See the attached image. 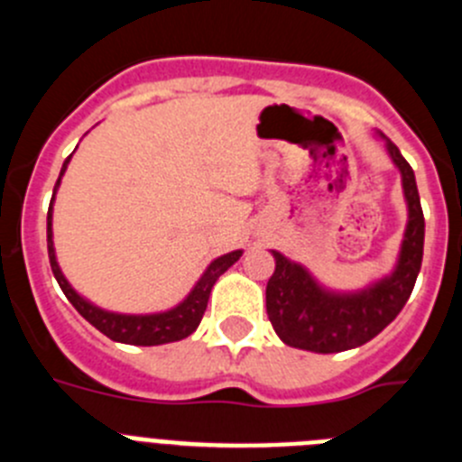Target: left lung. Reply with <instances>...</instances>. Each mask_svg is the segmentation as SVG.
Listing matches in <instances>:
<instances>
[{"label":"left lung","instance_id":"8db88e82","mask_svg":"<svg viewBox=\"0 0 462 462\" xmlns=\"http://www.w3.org/2000/svg\"><path fill=\"white\" fill-rule=\"evenodd\" d=\"M386 141L391 162L400 171L407 201V226L393 273L358 291H330L296 261L273 250L275 273L266 287V312L280 340L314 354H336L361 346L379 336L405 308L423 259L421 199L414 171L395 143Z\"/></svg>","mask_w":462,"mask_h":462}]
</instances>
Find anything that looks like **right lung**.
Wrapping results in <instances>:
<instances>
[{
  "instance_id": "right-lung-1",
  "label": "right lung",
  "mask_w": 462,
  "mask_h": 462,
  "mask_svg": "<svg viewBox=\"0 0 462 462\" xmlns=\"http://www.w3.org/2000/svg\"><path fill=\"white\" fill-rule=\"evenodd\" d=\"M71 157H67V162L62 164L60 171V178L55 182V189H52V201H55L57 187L62 180L64 171H67ZM52 201L48 208V259H51L52 275H55L57 284L64 291V296L69 298V303L79 310L80 317L89 321L97 330H101L106 337L110 340L122 342V345H138V346H154V345H166V342H178L185 340L187 336H191L199 324L203 319V312L208 308V298H210L212 287L215 282L219 280V275L234 266L236 261L243 256V250L228 252V254L217 256L212 261L210 266L206 268V273L201 275V280L196 282L194 289L187 293V298L182 303H178L175 308L166 310V312H154V314H120V312H108V310L97 308L94 303H89L88 298L80 296L76 289L67 282V277L60 271V263H57L55 256V245H52Z\"/></svg>"
}]
</instances>
